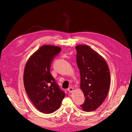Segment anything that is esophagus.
Returning a JSON list of instances; mask_svg holds the SVG:
<instances>
[{
	"label": "esophagus",
	"instance_id": "34e87169",
	"mask_svg": "<svg viewBox=\"0 0 132 132\" xmlns=\"http://www.w3.org/2000/svg\"><path fill=\"white\" fill-rule=\"evenodd\" d=\"M68 91H69V92H70V93H71V92H73L74 88H72V87H69V88H68Z\"/></svg>",
	"mask_w": 132,
	"mask_h": 132
}]
</instances>
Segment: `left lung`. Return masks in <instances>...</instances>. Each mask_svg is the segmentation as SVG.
Masks as SVG:
<instances>
[{
    "mask_svg": "<svg viewBox=\"0 0 132 132\" xmlns=\"http://www.w3.org/2000/svg\"><path fill=\"white\" fill-rule=\"evenodd\" d=\"M77 63L80 71V88L85 100L80 106L85 111H93L102 105L108 95L110 72L105 60L86 45H79Z\"/></svg>",
    "mask_w": 132,
    "mask_h": 132,
    "instance_id": "obj_1",
    "label": "left lung"
}]
</instances>
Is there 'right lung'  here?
Returning <instances> with one entry per match:
<instances>
[{
  "mask_svg": "<svg viewBox=\"0 0 132 132\" xmlns=\"http://www.w3.org/2000/svg\"><path fill=\"white\" fill-rule=\"evenodd\" d=\"M61 51L58 46H42L29 58L25 68L26 91L36 108L44 113L57 111L65 96L50 72L53 60Z\"/></svg>",
  "mask_w": 132,
  "mask_h": 132,
  "instance_id": "add662e5",
  "label": "right lung"
}]
</instances>
